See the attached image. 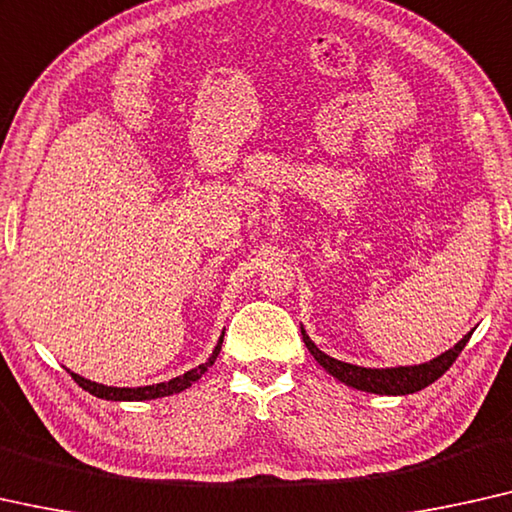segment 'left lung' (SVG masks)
Returning a JSON list of instances; mask_svg holds the SVG:
<instances>
[{
    "instance_id": "obj_1",
    "label": "left lung",
    "mask_w": 512,
    "mask_h": 512,
    "mask_svg": "<svg viewBox=\"0 0 512 512\" xmlns=\"http://www.w3.org/2000/svg\"><path fill=\"white\" fill-rule=\"evenodd\" d=\"M471 333L474 331H469L455 347H451L448 352L439 354L437 358H432V361L427 363L398 365V368H363V365L345 363L329 354H324L322 349L310 340V335L305 333L301 324V335H303L305 347H308V352L315 356V361L322 365L331 377L342 381V384L356 388V391L377 393V395H409V393L423 391L425 386L434 384V381L451 368L462 349L467 347Z\"/></svg>"
}]
</instances>
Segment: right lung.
Returning a JSON list of instances; mask_svg holds the SVG:
<instances>
[{"label": "right lung", "instance_id": "obj_1", "mask_svg": "<svg viewBox=\"0 0 512 512\" xmlns=\"http://www.w3.org/2000/svg\"><path fill=\"white\" fill-rule=\"evenodd\" d=\"M223 338H225V331L220 333V338L216 342V347H213L211 356L207 358V363L197 365V368L183 372V375L174 377L170 381H160V384H151V386H135V388H128V386H105V384H98V381H91L85 379L80 375H75L71 372V377L78 381V384L85 388L87 393L96 395V398L101 400H112V402H142V400H156V398H165V395H174V393H181L186 391L195 384L197 379H200L204 372H207L213 363H216V358L220 354V345H223Z\"/></svg>", "mask_w": 512, "mask_h": 512}]
</instances>
